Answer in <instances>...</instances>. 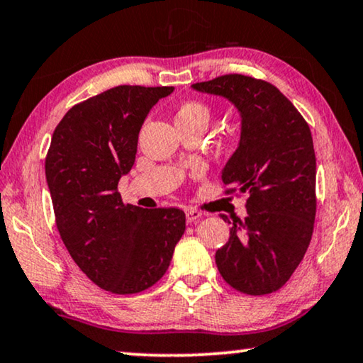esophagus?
<instances>
[{"mask_svg": "<svg viewBox=\"0 0 363 363\" xmlns=\"http://www.w3.org/2000/svg\"><path fill=\"white\" fill-rule=\"evenodd\" d=\"M199 217H202V212H199L197 209H186V220L189 222V224L199 219Z\"/></svg>", "mask_w": 363, "mask_h": 363, "instance_id": "esophagus-1", "label": "esophagus"}]
</instances>
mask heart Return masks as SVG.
Masks as SVG:
<instances>
[{"instance_id": "1", "label": "heart", "mask_w": 363, "mask_h": 363, "mask_svg": "<svg viewBox=\"0 0 363 363\" xmlns=\"http://www.w3.org/2000/svg\"><path fill=\"white\" fill-rule=\"evenodd\" d=\"M211 113L206 104L197 103V101H187V103L179 106L176 113V123H187V121H204L209 123Z\"/></svg>"}]
</instances>
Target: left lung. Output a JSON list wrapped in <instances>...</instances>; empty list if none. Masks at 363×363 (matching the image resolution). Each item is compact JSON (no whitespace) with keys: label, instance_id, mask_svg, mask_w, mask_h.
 Segmentation results:
<instances>
[{"label":"left lung","instance_id":"obj_1","mask_svg":"<svg viewBox=\"0 0 363 363\" xmlns=\"http://www.w3.org/2000/svg\"><path fill=\"white\" fill-rule=\"evenodd\" d=\"M229 99L242 119L239 147L222 171L225 194H247V216L222 219L230 238L216 252L222 279L235 291H279L298 267L315 220V151L307 121L274 84L224 74L192 84Z\"/></svg>","mask_w":363,"mask_h":363}]
</instances>
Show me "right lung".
Instances as JSON below:
<instances>
[{"mask_svg": "<svg viewBox=\"0 0 363 363\" xmlns=\"http://www.w3.org/2000/svg\"><path fill=\"white\" fill-rule=\"evenodd\" d=\"M172 86H116L72 106L46 154L56 227L67 252L96 286L138 294L166 274L186 230L176 207L124 204L119 179L131 171L149 111Z\"/></svg>", "mask_w": 363, "mask_h": 363, "instance_id": "obj_1", "label": "right lung"}]
</instances>
